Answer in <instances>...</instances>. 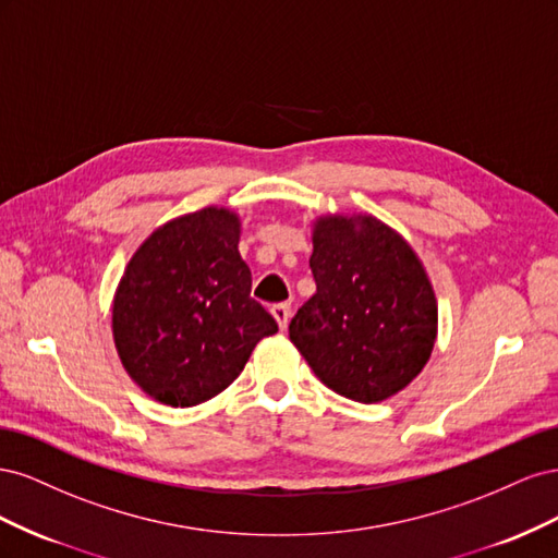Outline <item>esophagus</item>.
Listing matches in <instances>:
<instances>
[{"instance_id": "34e87169", "label": "esophagus", "mask_w": 558, "mask_h": 558, "mask_svg": "<svg viewBox=\"0 0 558 558\" xmlns=\"http://www.w3.org/2000/svg\"><path fill=\"white\" fill-rule=\"evenodd\" d=\"M269 312H272L279 328L286 330V326H289V318H291V307L283 305V302H279V305H272V310H269Z\"/></svg>"}]
</instances>
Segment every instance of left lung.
<instances>
[{
    "mask_svg": "<svg viewBox=\"0 0 558 558\" xmlns=\"http://www.w3.org/2000/svg\"><path fill=\"white\" fill-rule=\"evenodd\" d=\"M310 258L316 293L289 335L314 375L335 393L381 402L430 359L437 302L424 265L375 216H320Z\"/></svg>",
    "mask_w": 558,
    "mask_h": 558,
    "instance_id": "left-lung-1",
    "label": "left lung"
}]
</instances>
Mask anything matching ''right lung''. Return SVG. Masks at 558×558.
I'll return each mask as SVG.
<instances>
[{"label":"right lung","instance_id":"obj_1","mask_svg":"<svg viewBox=\"0 0 558 558\" xmlns=\"http://www.w3.org/2000/svg\"><path fill=\"white\" fill-rule=\"evenodd\" d=\"M240 216L207 207L158 228L130 258L113 298V342L150 398L193 408L228 388L253 347L279 330L251 298Z\"/></svg>","mask_w":558,"mask_h":558}]
</instances>
